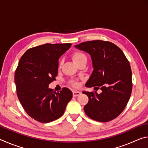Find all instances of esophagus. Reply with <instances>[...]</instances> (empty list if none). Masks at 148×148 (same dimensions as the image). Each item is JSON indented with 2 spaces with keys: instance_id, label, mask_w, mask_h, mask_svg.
I'll return each instance as SVG.
<instances>
[{
  "instance_id": "34e87169",
  "label": "esophagus",
  "mask_w": 148,
  "mask_h": 148,
  "mask_svg": "<svg viewBox=\"0 0 148 148\" xmlns=\"http://www.w3.org/2000/svg\"><path fill=\"white\" fill-rule=\"evenodd\" d=\"M72 93H73L74 97H77V96H79V95H81V92L78 91H74Z\"/></svg>"
}]
</instances>
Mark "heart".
I'll use <instances>...</instances> for the list:
<instances>
[{
  "instance_id": "obj_1",
  "label": "heart",
  "mask_w": 148,
  "mask_h": 148,
  "mask_svg": "<svg viewBox=\"0 0 148 148\" xmlns=\"http://www.w3.org/2000/svg\"><path fill=\"white\" fill-rule=\"evenodd\" d=\"M72 59L74 63L77 64V62H79L81 60L84 59H86V56H85L83 53H82V52L76 51V52H74L73 54H72ZM71 84L74 87H77V86H78V84H77V82L75 81H71Z\"/></svg>"
}]
</instances>
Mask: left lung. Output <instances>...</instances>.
Segmentation results:
<instances>
[{
	"label": "left lung",
	"mask_w": 148,
	"mask_h": 148,
	"mask_svg": "<svg viewBox=\"0 0 148 148\" xmlns=\"http://www.w3.org/2000/svg\"><path fill=\"white\" fill-rule=\"evenodd\" d=\"M75 47L89 53L93 71L86 84L87 87L100 89L97 92L84 91L89 102L84 106L90 118L108 122L117 117L128 103L132 92V72L129 62L116 45L110 42H82Z\"/></svg>",
	"instance_id": "left-lung-1"
}]
</instances>
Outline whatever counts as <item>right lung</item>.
I'll use <instances>...</instances> for the list:
<instances>
[{
	"label": "right lung",
	"instance_id": "obj_1",
	"mask_svg": "<svg viewBox=\"0 0 148 148\" xmlns=\"http://www.w3.org/2000/svg\"><path fill=\"white\" fill-rule=\"evenodd\" d=\"M71 44H45L27 50L15 72L17 97L27 114L41 123H49L64 114L72 92L64 87L56 92L49 84L58 73L59 59Z\"/></svg>",
	"mask_w": 148,
	"mask_h": 148
}]
</instances>
